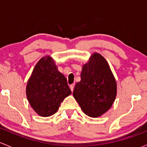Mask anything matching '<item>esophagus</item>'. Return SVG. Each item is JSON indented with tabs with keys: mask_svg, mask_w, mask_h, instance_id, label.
<instances>
[{
	"mask_svg": "<svg viewBox=\"0 0 147 147\" xmlns=\"http://www.w3.org/2000/svg\"><path fill=\"white\" fill-rule=\"evenodd\" d=\"M69 87H70V90H71V91H73V90H74V87H75V84H70V85H69Z\"/></svg>",
	"mask_w": 147,
	"mask_h": 147,
	"instance_id": "34e87169",
	"label": "esophagus"
}]
</instances>
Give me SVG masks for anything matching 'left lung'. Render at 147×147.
Segmentation results:
<instances>
[{"label": "left lung", "mask_w": 147, "mask_h": 147, "mask_svg": "<svg viewBox=\"0 0 147 147\" xmlns=\"http://www.w3.org/2000/svg\"><path fill=\"white\" fill-rule=\"evenodd\" d=\"M81 81L75 84L73 96L84 114L98 117L110 109L117 95V83L107 60L93 53L83 65Z\"/></svg>", "instance_id": "8db88e82"}]
</instances>
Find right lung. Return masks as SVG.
I'll list each match as a JSON object with an SVG mask.
<instances>
[{"label": "right lung", "instance_id": "right-lung-1", "mask_svg": "<svg viewBox=\"0 0 147 147\" xmlns=\"http://www.w3.org/2000/svg\"><path fill=\"white\" fill-rule=\"evenodd\" d=\"M71 93L67 79L59 72L53 59L50 56L41 58L26 87L28 100L35 112L41 117L54 115Z\"/></svg>", "mask_w": 147, "mask_h": 147}]
</instances>
